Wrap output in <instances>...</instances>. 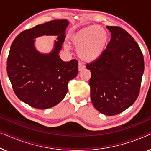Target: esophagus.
Masks as SVG:
<instances>
[{"instance_id": "obj_1", "label": "esophagus", "mask_w": 151, "mask_h": 151, "mask_svg": "<svg viewBox=\"0 0 151 151\" xmlns=\"http://www.w3.org/2000/svg\"><path fill=\"white\" fill-rule=\"evenodd\" d=\"M84 67H85V66H84L82 63H79V64H78V70H79L80 71H82V69H84Z\"/></svg>"}]
</instances>
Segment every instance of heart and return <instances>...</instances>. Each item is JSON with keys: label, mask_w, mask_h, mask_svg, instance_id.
Instances as JSON below:
<instances>
[{"label": "heart", "mask_w": 151, "mask_h": 151, "mask_svg": "<svg viewBox=\"0 0 151 151\" xmlns=\"http://www.w3.org/2000/svg\"><path fill=\"white\" fill-rule=\"evenodd\" d=\"M72 44L78 49V55L84 61L91 62L102 54L108 40V34L102 27L88 26L71 36Z\"/></svg>", "instance_id": "1"}]
</instances>
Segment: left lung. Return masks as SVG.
Segmentation results:
<instances>
[{"mask_svg":"<svg viewBox=\"0 0 151 151\" xmlns=\"http://www.w3.org/2000/svg\"><path fill=\"white\" fill-rule=\"evenodd\" d=\"M111 40L100 56L86 64L91 100L106 115H115L131 106L139 94L144 60L134 38L122 28L106 26Z\"/></svg>","mask_w":151,"mask_h":151,"instance_id":"left-lung-1","label":"left lung"}]
</instances>
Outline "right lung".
<instances>
[{
    "label": "right lung",
    "instance_id": "obj_1",
    "mask_svg": "<svg viewBox=\"0 0 151 151\" xmlns=\"http://www.w3.org/2000/svg\"><path fill=\"white\" fill-rule=\"evenodd\" d=\"M67 20H54L20 33L11 45L7 71L16 96L34 108L46 109L65 98L68 82L78 73V62H64L58 55L65 39ZM58 35L54 50L42 55L34 47V38Z\"/></svg>",
    "mask_w": 151,
    "mask_h": 151
}]
</instances>
